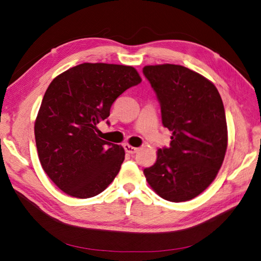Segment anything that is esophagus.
Segmentation results:
<instances>
[{"mask_svg":"<svg viewBox=\"0 0 261 261\" xmlns=\"http://www.w3.org/2000/svg\"><path fill=\"white\" fill-rule=\"evenodd\" d=\"M124 149H125L126 152H129V153H131V154H134V153H136L138 150H139V148L134 147V146H130L129 143H125V145H124Z\"/></svg>","mask_w":261,"mask_h":261,"instance_id":"1","label":"esophagus"}]
</instances>
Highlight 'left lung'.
<instances>
[{
	"mask_svg": "<svg viewBox=\"0 0 261 261\" xmlns=\"http://www.w3.org/2000/svg\"><path fill=\"white\" fill-rule=\"evenodd\" d=\"M162 108L163 124L173 132L168 148L143 169L148 184L169 202H185L211 185L228 147L222 98L207 79L184 66L163 64L143 67Z\"/></svg>",
	"mask_w": 261,
	"mask_h": 261,
	"instance_id": "left-lung-1",
	"label": "left lung"
}]
</instances>
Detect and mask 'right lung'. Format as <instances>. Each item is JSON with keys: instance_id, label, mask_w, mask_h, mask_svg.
I'll list each match as a JSON object with an SVG mask.
<instances>
[{"instance_id": "1", "label": "right lung", "mask_w": 261, "mask_h": 261, "mask_svg": "<svg viewBox=\"0 0 261 261\" xmlns=\"http://www.w3.org/2000/svg\"><path fill=\"white\" fill-rule=\"evenodd\" d=\"M141 77L131 66L84 63L55 77L35 122V137L45 173L69 196L102 193L121 168L124 149L101 139L99 121L113 102Z\"/></svg>"}]
</instances>
